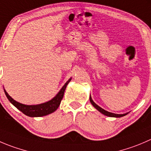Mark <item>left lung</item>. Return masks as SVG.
<instances>
[{"label":"left lung","instance_id":"1","mask_svg":"<svg viewBox=\"0 0 151 151\" xmlns=\"http://www.w3.org/2000/svg\"><path fill=\"white\" fill-rule=\"evenodd\" d=\"M90 102L92 104V105H93V107H94L95 108H96V110H98V111H99L100 113H102V114L105 115V116H111V117H122V116H125V115L128 114V113H126V114H114V113H111V112H108V111H105V110H104L103 108H100V107L99 106V105H96V103H95L94 102H93V100H92L91 97L90 96Z\"/></svg>","mask_w":151,"mask_h":151}]
</instances>
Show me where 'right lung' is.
Returning a JSON list of instances; mask_svg holds the SVG:
<instances>
[{
    "instance_id": "obj_1",
    "label": "right lung",
    "mask_w": 151,
    "mask_h": 151,
    "mask_svg": "<svg viewBox=\"0 0 151 151\" xmlns=\"http://www.w3.org/2000/svg\"><path fill=\"white\" fill-rule=\"evenodd\" d=\"M71 78H70L66 83H65L62 88L60 89L58 94L52 99L51 100L48 101V102H44V103L39 104V105H24V104L20 103V102H17L14 99H13L8 94L6 91L4 89V92L9 100V102L12 104L18 110H20L21 112H23L25 115L26 116H31V117H39V116H46L48 114H50L52 113L55 112L59 107L60 104L61 100H62L63 97L64 92H65V88H66L67 85L68 84L70 81H71Z\"/></svg>"
}]
</instances>
